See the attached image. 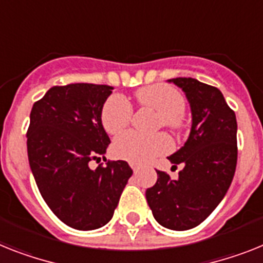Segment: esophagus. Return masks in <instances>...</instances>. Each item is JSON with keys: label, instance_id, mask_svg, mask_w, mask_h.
Here are the masks:
<instances>
[{"label": "esophagus", "instance_id": "1", "mask_svg": "<svg viewBox=\"0 0 263 263\" xmlns=\"http://www.w3.org/2000/svg\"><path fill=\"white\" fill-rule=\"evenodd\" d=\"M129 165H131V168L132 170H134V173H138V170H139V167H138V165H136V164H134V163H131V164H129Z\"/></svg>", "mask_w": 263, "mask_h": 263}]
</instances>
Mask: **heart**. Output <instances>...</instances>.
Here are the masks:
<instances>
[{
    "label": "heart",
    "instance_id": "b5f03b06",
    "mask_svg": "<svg viewBox=\"0 0 263 263\" xmlns=\"http://www.w3.org/2000/svg\"><path fill=\"white\" fill-rule=\"evenodd\" d=\"M138 104L158 112L156 128L165 127L178 131L182 127V116L186 109V100L179 90L167 84H154L135 92ZM134 115L131 103L121 95H111L101 107L100 120L109 135H118L129 125ZM173 147L170 138L164 134L152 136L140 135L138 132H125L115 139L112 154L118 159L134 164H144L159 155L168 152Z\"/></svg>",
    "mask_w": 263,
    "mask_h": 263
}]
</instances>
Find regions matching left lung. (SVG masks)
<instances>
[{
	"label": "left lung",
	"instance_id": "1",
	"mask_svg": "<svg viewBox=\"0 0 263 263\" xmlns=\"http://www.w3.org/2000/svg\"><path fill=\"white\" fill-rule=\"evenodd\" d=\"M193 112L186 144L168 156L183 167L173 180L159 171L145 198L155 219L171 230H189L206 219L223 199L237 167V119L218 88L193 77H176Z\"/></svg>",
	"mask_w": 263,
	"mask_h": 263
}]
</instances>
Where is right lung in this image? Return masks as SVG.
Masks as SVG:
<instances>
[{"label":"right lung","mask_w":263,"mask_h":263,"mask_svg":"<svg viewBox=\"0 0 263 263\" xmlns=\"http://www.w3.org/2000/svg\"><path fill=\"white\" fill-rule=\"evenodd\" d=\"M114 87L74 83L54 85L33 104L26 132L28 159L43 199L76 230H95L114 217L132 170L107 160L111 140L100 120ZM104 163L93 170L92 160Z\"/></svg>","instance_id":"1"}]
</instances>
